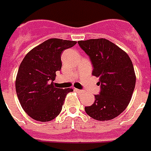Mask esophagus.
Masks as SVG:
<instances>
[{
  "mask_svg": "<svg viewBox=\"0 0 151 151\" xmlns=\"http://www.w3.org/2000/svg\"><path fill=\"white\" fill-rule=\"evenodd\" d=\"M74 91H76L77 92H78V93H81L82 92V91L81 89H78V88H74Z\"/></svg>",
  "mask_w": 151,
  "mask_h": 151,
  "instance_id": "obj_1",
  "label": "esophagus"
}]
</instances>
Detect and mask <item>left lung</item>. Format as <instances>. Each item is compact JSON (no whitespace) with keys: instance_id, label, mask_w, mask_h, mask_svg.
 Instances as JSON below:
<instances>
[{"instance_id":"obj_1","label":"left lung","mask_w":151,"mask_h":151,"mask_svg":"<svg viewBox=\"0 0 151 151\" xmlns=\"http://www.w3.org/2000/svg\"><path fill=\"white\" fill-rule=\"evenodd\" d=\"M89 56L92 75L99 78L100 92L92 106H85L87 114L98 121L117 117L129 105L136 85V74L126 52L106 39H90L78 42Z\"/></svg>"}]
</instances>
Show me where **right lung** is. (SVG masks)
<instances>
[{"label": "right lung", "instance_id": "add662e5", "mask_svg": "<svg viewBox=\"0 0 151 151\" xmlns=\"http://www.w3.org/2000/svg\"><path fill=\"white\" fill-rule=\"evenodd\" d=\"M77 42L47 40L26 55L18 70L15 90L24 111L33 119L49 122L59 114L72 88H58L53 81L61 70L62 52Z\"/></svg>", "mask_w": 151, "mask_h": 151}]
</instances>
